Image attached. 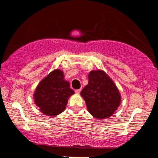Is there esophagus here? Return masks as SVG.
<instances>
[{"label": "esophagus", "instance_id": "34e87169", "mask_svg": "<svg viewBox=\"0 0 158 158\" xmlns=\"http://www.w3.org/2000/svg\"><path fill=\"white\" fill-rule=\"evenodd\" d=\"M81 89H77V90H75V93H77V94H79L80 92H81Z\"/></svg>", "mask_w": 158, "mask_h": 158}]
</instances>
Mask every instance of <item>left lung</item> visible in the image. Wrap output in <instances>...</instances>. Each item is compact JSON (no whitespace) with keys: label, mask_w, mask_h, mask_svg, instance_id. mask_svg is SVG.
<instances>
[{"label":"left lung","mask_w":158,"mask_h":158,"mask_svg":"<svg viewBox=\"0 0 158 158\" xmlns=\"http://www.w3.org/2000/svg\"><path fill=\"white\" fill-rule=\"evenodd\" d=\"M87 109L93 117L105 119L111 117L119 107L121 95L113 80L102 69L89 74V84L81 92Z\"/></svg>","instance_id":"left-lung-1"}]
</instances>
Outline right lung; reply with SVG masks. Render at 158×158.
Instances as JSON below:
<instances>
[{"label": "right lung", "instance_id": "1", "mask_svg": "<svg viewBox=\"0 0 158 158\" xmlns=\"http://www.w3.org/2000/svg\"><path fill=\"white\" fill-rule=\"evenodd\" d=\"M74 94L62 70L56 69L39 83L33 94L35 105L42 114L56 116L65 111L68 99Z\"/></svg>", "mask_w": 158, "mask_h": 158}]
</instances>
